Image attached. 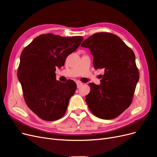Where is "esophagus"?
Segmentation results:
<instances>
[{"label":"esophagus","mask_w":157,"mask_h":157,"mask_svg":"<svg viewBox=\"0 0 157 157\" xmlns=\"http://www.w3.org/2000/svg\"><path fill=\"white\" fill-rule=\"evenodd\" d=\"M82 82H77V87L78 88H79L80 87H81V86H82Z\"/></svg>","instance_id":"34e87169"}]
</instances>
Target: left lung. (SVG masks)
<instances>
[{
    "label": "left lung",
    "mask_w": 157,
    "mask_h": 157,
    "mask_svg": "<svg viewBox=\"0 0 157 157\" xmlns=\"http://www.w3.org/2000/svg\"><path fill=\"white\" fill-rule=\"evenodd\" d=\"M90 50L95 69H104L100 85L90 83L85 102L90 112L102 119L118 117L132 102L139 78L133 51L117 35L97 33L81 44Z\"/></svg>",
    "instance_id": "obj_1"
}]
</instances>
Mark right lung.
Wrapping results in <instances>:
<instances>
[{
	"instance_id": "add662e5",
	"label": "right lung",
	"mask_w": 157,
	"mask_h": 157,
	"mask_svg": "<svg viewBox=\"0 0 157 157\" xmlns=\"http://www.w3.org/2000/svg\"><path fill=\"white\" fill-rule=\"evenodd\" d=\"M83 40L81 36L63 37L48 33L34 38L22 51L17 78L25 103L40 119L56 121L67 112L76 83L72 80L57 81L55 71L64 66Z\"/></svg>"
}]
</instances>
